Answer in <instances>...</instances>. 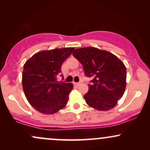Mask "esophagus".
<instances>
[{
    "label": "esophagus",
    "instance_id": "34e87169",
    "mask_svg": "<svg viewBox=\"0 0 150 150\" xmlns=\"http://www.w3.org/2000/svg\"><path fill=\"white\" fill-rule=\"evenodd\" d=\"M80 84V82H74V85H76V86H78Z\"/></svg>",
    "mask_w": 150,
    "mask_h": 150
}]
</instances>
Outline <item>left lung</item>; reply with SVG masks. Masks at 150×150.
<instances>
[{"instance_id": "obj_1", "label": "left lung", "mask_w": 150, "mask_h": 150, "mask_svg": "<svg viewBox=\"0 0 150 150\" xmlns=\"http://www.w3.org/2000/svg\"><path fill=\"white\" fill-rule=\"evenodd\" d=\"M73 56L82 63L86 77H92L84 95L87 104L99 111L116 106L126 86V68L113 53L94 47L77 49Z\"/></svg>"}]
</instances>
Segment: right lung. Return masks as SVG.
<instances>
[{
    "instance_id": "right-lung-1",
    "label": "right lung",
    "mask_w": 150,
    "mask_h": 150,
    "mask_svg": "<svg viewBox=\"0 0 150 150\" xmlns=\"http://www.w3.org/2000/svg\"><path fill=\"white\" fill-rule=\"evenodd\" d=\"M74 49L63 48L39 51L24 65L23 90L27 99L37 111L53 114L67 104L73 85L58 82L57 75L61 73L63 61Z\"/></svg>"
}]
</instances>
